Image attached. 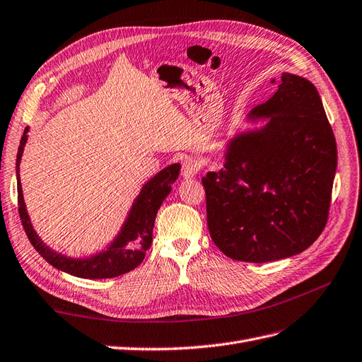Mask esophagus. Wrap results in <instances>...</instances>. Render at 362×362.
Returning a JSON list of instances; mask_svg holds the SVG:
<instances>
[{
    "instance_id": "esophagus-1",
    "label": "esophagus",
    "mask_w": 362,
    "mask_h": 362,
    "mask_svg": "<svg viewBox=\"0 0 362 362\" xmlns=\"http://www.w3.org/2000/svg\"><path fill=\"white\" fill-rule=\"evenodd\" d=\"M198 172H199L198 164H196L193 160H185V161L182 163L181 173H182V177H184L185 180H189V178H194L196 175H198Z\"/></svg>"
}]
</instances>
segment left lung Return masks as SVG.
I'll return each mask as SVG.
<instances>
[{"label":"left lung","mask_w":362,"mask_h":362,"mask_svg":"<svg viewBox=\"0 0 362 362\" xmlns=\"http://www.w3.org/2000/svg\"><path fill=\"white\" fill-rule=\"evenodd\" d=\"M228 140L223 168L202 178L206 223L229 258L269 262L310 247L327 221L337 144L315 86L284 72L276 93Z\"/></svg>","instance_id":"left-lung-1"}]
</instances>
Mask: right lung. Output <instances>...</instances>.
Wrapping results in <instances>:
<instances>
[{
	"instance_id": "1",
	"label": "right lung",
	"mask_w": 362,
	"mask_h": 362,
	"mask_svg": "<svg viewBox=\"0 0 362 362\" xmlns=\"http://www.w3.org/2000/svg\"><path fill=\"white\" fill-rule=\"evenodd\" d=\"M27 127L24 136L21 137L18 156H16V181H18V204L21 222L25 229V234L40 257L45 258L51 266L69 273V275L86 278V279H105L116 278L136 269L144 261L146 250L152 243V228H154L156 216L163 201L172 190V184L177 181L181 164L173 163L164 168L157 175H154L148 182L144 184L137 198L131 205L125 222L107 247L101 252L84 258H71L60 254V252L51 249L42 242L35 228L31 225L30 216L25 206L23 185L19 177V164L24 154V148L28 140Z\"/></svg>"
}]
</instances>
